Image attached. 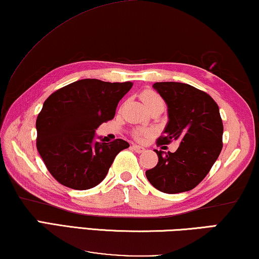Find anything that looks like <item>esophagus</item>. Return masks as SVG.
Masks as SVG:
<instances>
[{
	"label": "esophagus",
	"instance_id": "obj_1",
	"mask_svg": "<svg viewBox=\"0 0 259 259\" xmlns=\"http://www.w3.org/2000/svg\"><path fill=\"white\" fill-rule=\"evenodd\" d=\"M133 150L135 151V152H137V153H143V152L145 151V149L143 146H139V145H133Z\"/></svg>",
	"mask_w": 259,
	"mask_h": 259
}]
</instances>
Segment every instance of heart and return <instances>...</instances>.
Wrapping results in <instances>:
<instances>
[{"mask_svg":"<svg viewBox=\"0 0 259 259\" xmlns=\"http://www.w3.org/2000/svg\"><path fill=\"white\" fill-rule=\"evenodd\" d=\"M141 99L144 102V105L147 107V109L151 110L152 108L158 107V106H161V107H165V102H163L162 98L159 96L157 92H154L153 90H144L141 93ZM147 131L143 129H134L133 130V137L141 141L143 137L146 136Z\"/></svg>","mask_w":259,"mask_h":259,"instance_id":"b5f03b06","label":"heart"}]
</instances>
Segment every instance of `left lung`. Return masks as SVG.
I'll return each instance as SVG.
<instances>
[{
    "label": "left lung",
    "instance_id": "8db88e82",
    "mask_svg": "<svg viewBox=\"0 0 259 259\" xmlns=\"http://www.w3.org/2000/svg\"><path fill=\"white\" fill-rule=\"evenodd\" d=\"M153 88L166 101L169 117L157 145L178 141L180 146L174 153L155 150L158 163L146 170V178L165 194L189 191L203 181L223 150L219 107L206 92L189 84L160 81Z\"/></svg>",
    "mask_w": 259,
    "mask_h": 259
}]
</instances>
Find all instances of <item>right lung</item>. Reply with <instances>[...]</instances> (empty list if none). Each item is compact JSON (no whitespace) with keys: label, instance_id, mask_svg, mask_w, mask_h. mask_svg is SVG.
Wrapping results in <instances>:
<instances>
[{"label":"right lung","instance_id":"add662e5","mask_svg":"<svg viewBox=\"0 0 259 259\" xmlns=\"http://www.w3.org/2000/svg\"><path fill=\"white\" fill-rule=\"evenodd\" d=\"M133 86L80 79L49 96L36 117V149L57 182L86 190L106 178L114 159L129 143L94 142V131L113 120L117 104Z\"/></svg>","mask_w":259,"mask_h":259}]
</instances>
